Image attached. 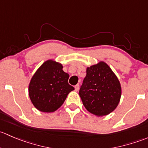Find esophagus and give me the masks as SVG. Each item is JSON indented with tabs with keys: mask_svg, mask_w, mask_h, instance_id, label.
Returning <instances> with one entry per match:
<instances>
[{
	"mask_svg": "<svg viewBox=\"0 0 148 148\" xmlns=\"http://www.w3.org/2000/svg\"><path fill=\"white\" fill-rule=\"evenodd\" d=\"M75 91H78L79 90V84H77L75 86Z\"/></svg>",
	"mask_w": 148,
	"mask_h": 148,
	"instance_id": "34e87169",
	"label": "esophagus"
}]
</instances>
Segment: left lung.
Instances as JSON below:
<instances>
[{
  "label": "left lung",
  "instance_id": "1",
  "mask_svg": "<svg viewBox=\"0 0 148 148\" xmlns=\"http://www.w3.org/2000/svg\"><path fill=\"white\" fill-rule=\"evenodd\" d=\"M121 85L116 75L104 61L86 68V76L79 91L83 106L95 116L112 112L121 97Z\"/></svg>",
  "mask_w": 148,
  "mask_h": 148
}]
</instances>
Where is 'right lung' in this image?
<instances>
[{
    "instance_id": "1",
    "label": "right lung",
    "mask_w": 148,
    "mask_h": 148,
    "mask_svg": "<svg viewBox=\"0 0 148 148\" xmlns=\"http://www.w3.org/2000/svg\"><path fill=\"white\" fill-rule=\"evenodd\" d=\"M63 65L53 59L44 62L30 79L28 95L35 108L43 112L57 110L74 88L68 84L69 75Z\"/></svg>"
}]
</instances>
